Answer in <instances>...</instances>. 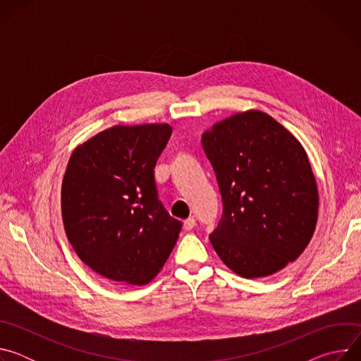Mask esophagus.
I'll return each mask as SVG.
<instances>
[{
  "instance_id": "1",
  "label": "esophagus",
  "mask_w": 361,
  "mask_h": 361,
  "mask_svg": "<svg viewBox=\"0 0 361 361\" xmlns=\"http://www.w3.org/2000/svg\"><path fill=\"white\" fill-rule=\"evenodd\" d=\"M195 227V220L192 219V217H190V219H187L185 221H184V230L185 231H190V230H192Z\"/></svg>"
}]
</instances>
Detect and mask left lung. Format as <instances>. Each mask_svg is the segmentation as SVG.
I'll return each instance as SVG.
<instances>
[{
  "instance_id": "left-lung-1",
  "label": "left lung",
  "mask_w": 361,
  "mask_h": 361,
  "mask_svg": "<svg viewBox=\"0 0 361 361\" xmlns=\"http://www.w3.org/2000/svg\"><path fill=\"white\" fill-rule=\"evenodd\" d=\"M217 177L223 216L210 241L244 279L271 276L310 243L319 191L300 141L263 111L234 114L201 137Z\"/></svg>"
}]
</instances>
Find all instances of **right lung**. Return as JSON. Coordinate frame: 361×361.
Listing matches in <instances>:
<instances>
[{
    "mask_svg": "<svg viewBox=\"0 0 361 361\" xmlns=\"http://www.w3.org/2000/svg\"><path fill=\"white\" fill-rule=\"evenodd\" d=\"M169 124L114 126L80 144L61 187L66 234L95 273L133 286L163 269L181 230L159 200L154 167Z\"/></svg>",
    "mask_w": 361,
    "mask_h": 361,
    "instance_id": "obj_1",
    "label": "right lung"
}]
</instances>
